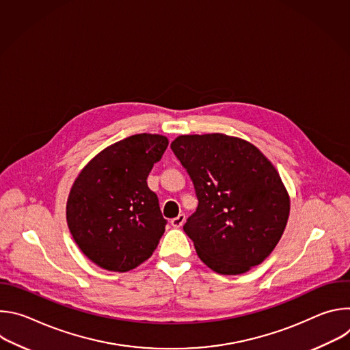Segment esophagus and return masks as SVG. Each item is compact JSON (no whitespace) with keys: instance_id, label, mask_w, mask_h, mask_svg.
I'll return each mask as SVG.
<instances>
[{"instance_id":"1","label":"esophagus","mask_w":350,"mask_h":350,"mask_svg":"<svg viewBox=\"0 0 350 350\" xmlns=\"http://www.w3.org/2000/svg\"><path fill=\"white\" fill-rule=\"evenodd\" d=\"M184 221H185V215H184V213H180L177 217L172 219V226L176 227V228H180V227L184 224Z\"/></svg>"}]
</instances>
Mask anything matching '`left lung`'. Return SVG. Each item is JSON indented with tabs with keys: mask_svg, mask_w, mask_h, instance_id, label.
I'll use <instances>...</instances> for the list:
<instances>
[{
	"mask_svg": "<svg viewBox=\"0 0 350 350\" xmlns=\"http://www.w3.org/2000/svg\"><path fill=\"white\" fill-rule=\"evenodd\" d=\"M170 146L199 202L183 227L199 259L224 275L260 265L281 239L291 209L273 163L254 144L221 133L178 135Z\"/></svg>",
	"mask_w": 350,
	"mask_h": 350,
	"instance_id": "obj_1",
	"label": "left lung"
}]
</instances>
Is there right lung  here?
Returning a JSON list of instances; mask_svg holds the SVG:
<instances>
[{"label": "right lung", "instance_id": "obj_1", "mask_svg": "<svg viewBox=\"0 0 350 350\" xmlns=\"http://www.w3.org/2000/svg\"><path fill=\"white\" fill-rule=\"evenodd\" d=\"M169 145L161 134H135L96 154L79 173L66 221L80 251L96 266L124 273L151 258L166 220L146 177Z\"/></svg>", "mask_w": 350, "mask_h": 350}]
</instances>
